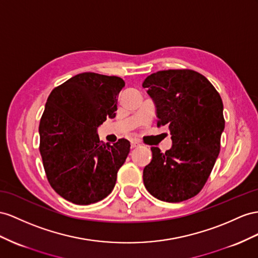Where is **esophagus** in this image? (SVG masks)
Instances as JSON below:
<instances>
[{
	"label": "esophagus",
	"mask_w": 258,
	"mask_h": 258,
	"mask_svg": "<svg viewBox=\"0 0 258 258\" xmlns=\"http://www.w3.org/2000/svg\"><path fill=\"white\" fill-rule=\"evenodd\" d=\"M141 146V144L138 143V142H136V141H132L131 142V147L132 148H137V147H140Z\"/></svg>",
	"instance_id": "esophagus-1"
}]
</instances>
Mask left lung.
Returning <instances> with one entry per match:
<instances>
[{
    "mask_svg": "<svg viewBox=\"0 0 258 258\" xmlns=\"http://www.w3.org/2000/svg\"><path fill=\"white\" fill-rule=\"evenodd\" d=\"M143 87L156 104L157 126L167 125L172 140L166 153L151 147L153 159L143 172L145 187L163 202L189 200L204 187L219 155L221 97L193 70L159 71L145 79Z\"/></svg>",
    "mask_w": 258,
    "mask_h": 258,
    "instance_id": "obj_1",
    "label": "left lung"
}]
</instances>
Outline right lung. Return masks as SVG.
Masks as SVG:
<instances>
[{
    "label": "right lung",
    "instance_id": "right-lung-1",
    "mask_svg": "<svg viewBox=\"0 0 258 258\" xmlns=\"http://www.w3.org/2000/svg\"><path fill=\"white\" fill-rule=\"evenodd\" d=\"M121 77L82 73L51 91L39 124L47 179L64 200L94 204L113 189L116 174L130 153L121 138L113 145L99 140L97 128L114 117Z\"/></svg>",
    "mask_w": 258,
    "mask_h": 258
}]
</instances>
